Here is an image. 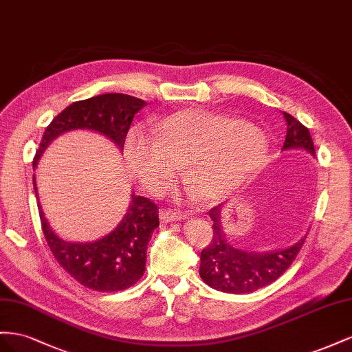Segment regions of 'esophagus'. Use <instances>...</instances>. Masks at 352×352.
<instances>
[{
	"label": "esophagus",
	"instance_id": "obj_1",
	"mask_svg": "<svg viewBox=\"0 0 352 352\" xmlns=\"http://www.w3.org/2000/svg\"><path fill=\"white\" fill-rule=\"evenodd\" d=\"M186 218L183 210H173V209H162L160 210V219L164 223H173V221H182Z\"/></svg>",
	"mask_w": 352,
	"mask_h": 352
}]
</instances>
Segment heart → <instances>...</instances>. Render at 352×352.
I'll return each mask as SVG.
<instances>
[{
  "label": "heart",
  "mask_w": 352,
  "mask_h": 352,
  "mask_svg": "<svg viewBox=\"0 0 352 352\" xmlns=\"http://www.w3.org/2000/svg\"><path fill=\"white\" fill-rule=\"evenodd\" d=\"M155 131L135 124L124 140L131 173L160 192L175 177V162L199 192L215 200L232 192L263 164L268 142L259 126L202 107H186L153 120Z\"/></svg>",
  "instance_id": "obj_1"
}]
</instances>
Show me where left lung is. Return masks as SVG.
<instances>
[{"instance_id":"8db88e82","label":"left lung","mask_w":352,"mask_h":352,"mask_svg":"<svg viewBox=\"0 0 352 352\" xmlns=\"http://www.w3.org/2000/svg\"><path fill=\"white\" fill-rule=\"evenodd\" d=\"M283 116L287 124L283 150L304 148L316 156L308 128L292 115L283 112ZM209 217L214 221V237L200 254L199 274L208 286L227 294H250L276 282L294 263L307 237L304 236L287 249L274 252H248L234 248L227 240L221 223V206L210 209Z\"/></svg>"}]
</instances>
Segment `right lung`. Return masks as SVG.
<instances>
[{"label":"right lung","mask_w":352,"mask_h":352,"mask_svg":"<svg viewBox=\"0 0 352 352\" xmlns=\"http://www.w3.org/2000/svg\"><path fill=\"white\" fill-rule=\"evenodd\" d=\"M146 104L142 98L119 93L72 103L45 128L34 168L53 140L72 129H91L107 137L122 152L125 134L135 113ZM34 187L38 196L35 177ZM38 209L45 240L57 263L85 287L97 292H118L131 287L144 274L147 243L159 227V210L152 200L133 192L126 214L113 232L88 243H74L58 237L44 217L39 200Z\"/></svg>","instance_id":"obj_1"}]
</instances>
